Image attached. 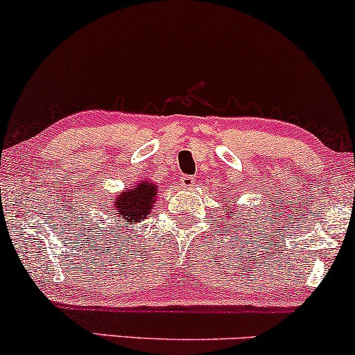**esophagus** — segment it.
Returning a JSON list of instances; mask_svg holds the SVG:
<instances>
[{
	"label": "esophagus",
	"instance_id": "obj_1",
	"mask_svg": "<svg viewBox=\"0 0 355 355\" xmlns=\"http://www.w3.org/2000/svg\"><path fill=\"white\" fill-rule=\"evenodd\" d=\"M182 182V187H185V189H192L193 184H196V178L190 177V175H185V177L180 178Z\"/></svg>",
	"mask_w": 355,
	"mask_h": 355
}]
</instances>
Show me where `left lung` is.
<instances>
[{"label": "left lung", "instance_id": "obj_1", "mask_svg": "<svg viewBox=\"0 0 355 355\" xmlns=\"http://www.w3.org/2000/svg\"><path fill=\"white\" fill-rule=\"evenodd\" d=\"M224 212L227 214L229 219H234V212H232V207H231V205H229V209H227V210L224 209ZM241 225H246V222H241Z\"/></svg>", "mask_w": 355, "mask_h": 355}]
</instances>
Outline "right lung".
I'll use <instances>...</instances> for the list:
<instances>
[{
	"label": "right lung",
	"mask_w": 355,
	"mask_h": 355,
	"mask_svg": "<svg viewBox=\"0 0 355 355\" xmlns=\"http://www.w3.org/2000/svg\"><path fill=\"white\" fill-rule=\"evenodd\" d=\"M158 185L150 178H143L126 190H121L116 197H111V210L107 219L114 222L116 227H130L150 217L151 209L158 197ZM112 231V229H111Z\"/></svg>",
	"instance_id": "right-lung-1"
}]
</instances>
